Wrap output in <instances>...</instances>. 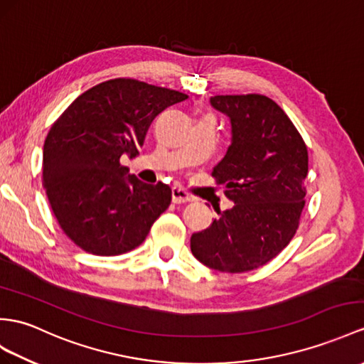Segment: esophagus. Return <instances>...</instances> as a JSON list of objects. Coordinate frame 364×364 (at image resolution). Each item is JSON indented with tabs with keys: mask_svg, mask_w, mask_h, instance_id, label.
<instances>
[{
	"mask_svg": "<svg viewBox=\"0 0 364 364\" xmlns=\"http://www.w3.org/2000/svg\"><path fill=\"white\" fill-rule=\"evenodd\" d=\"M171 199H173L174 203H187V202L193 200V198L190 196L187 191L182 190V188H177V187H174L171 190Z\"/></svg>",
	"mask_w": 364,
	"mask_h": 364,
	"instance_id": "esophagus-1",
	"label": "esophagus"
}]
</instances>
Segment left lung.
Listing matches in <instances>:
<instances>
[{"mask_svg":"<svg viewBox=\"0 0 364 364\" xmlns=\"http://www.w3.org/2000/svg\"><path fill=\"white\" fill-rule=\"evenodd\" d=\"M232 123V145L211 176L233 208L191 236L194 258L210 269L242 273L273 259L295 236L306 203L307 146L287 114L261 94L215 95Z\"/></svg>","mask_w":364,"mask_h":364,"instance_id":"1","label":"left lung"}]
</instances>
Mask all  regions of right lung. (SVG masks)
Returning a JSON list of instances; mask_svg holds the SVG:
<instances>
[{"label":"right lung","mask_w":364,"mask_h":364,"mask_svg":"<svg viewBox=\"0 0 364 364\" xmlns=\"http://www.w3.org/2000/svg\"><path fill=\"white\" fill-rule=\"evenodd\" d=\"M187 94L134 78L87 90L52 125L43 148V187L65 235L80 249L115 256L145 241L170 207L171 188L144 183L120 164L139 154L146 131Z\"/></svg>","instance_id":"right-lung-1"}]
</instances>
